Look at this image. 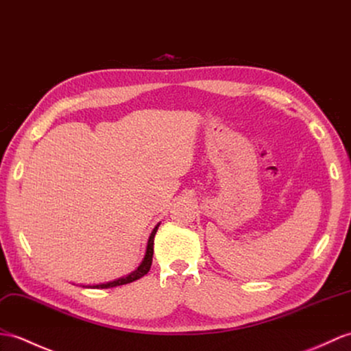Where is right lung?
<instances>
[{"mask_svg":"<svg viewBox=\"0 0 351 351\" xmlns=\"http://www.w3.org/2000/svg\"><path fill=\"white\" fill-rule=\"evenodd\" d=\"M160 227V223L154 227V230L149 234V239H148V245H146V252H145V257L142 260V263L137 266L136 271H133L132 274H128L127 276H122V278H118L115 281H110V282H104V284H97V286H88V287H93V289H110V287H117V286H122V284H128V282H133L138 278H142L143 275H146L149 272L151 265H152V254H154V236H156L157 230ZM85 287V286H84Z\"/></svg>","mask_w":351,"mask_h":351,"instance_id":"1","label":"right lung"}]
</instances>
